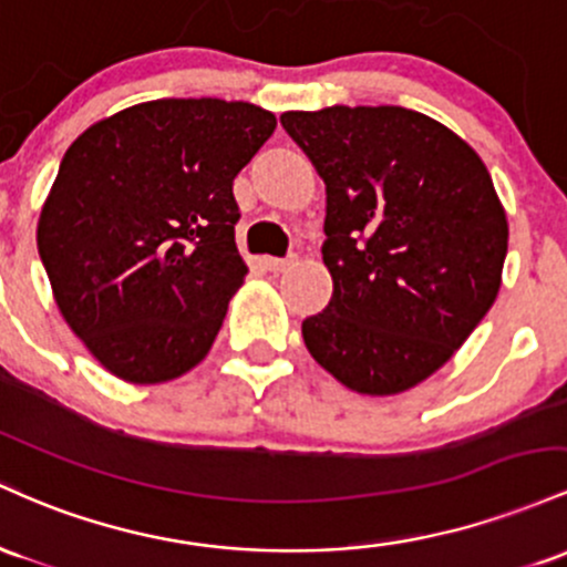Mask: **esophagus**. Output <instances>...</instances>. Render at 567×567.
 <instances>
[{
  "label": "esophagus",
  "mask_w": 567,
  "mask_h": 567,
  "mask_svg": "<svg viewBox=\"0 0 567 567\" xmlns=\"http://www.w3.org/2000/svg\"><path fill=\"white\" fill-rule=\"evenodd\" d=\"M289 265H295V257H267L265 259V267L270 272H284Z\"/></svg>",
  "instance_id": "1"
}]
</instances>
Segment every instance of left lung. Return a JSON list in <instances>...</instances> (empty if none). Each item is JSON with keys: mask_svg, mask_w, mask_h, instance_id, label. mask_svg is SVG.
Masks as SVG:
<instances>
[{"mask_svg": "<svg viewBox=\"0 0 567 567\" xmlns=\"http://www.w3.org/2000/svg\"><path fill=\"white\" fill-rule=\"evenodd\" d=\"M327 184L332 300L305 346L364 396L423 383L493 308L508 249L504 203L474 146L404 106L284 112Z\"/></svg>", "mask_w": 567, "mask_h": 567, "instance_id": "1", "label": "left lung"}]
</instances>
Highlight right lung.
Masks as SVG:
<instances>
[{"mask_svg":"<svg viewBox=\"0 0 567 567\" xmlns=\"http://www.w3.org/2000/svg\"><path fill=\"white\" fill-rule=\"evenodd\" d=\"M272 131L249 101L157 99L66 150L37 249L63 321L114 378L161 385L212 351L249 272L233 179Z\"/></svg>","mask_w":567,"mask_h":567,"instance_id":"1","label":"right lung"}]
</instances>
